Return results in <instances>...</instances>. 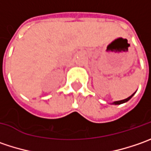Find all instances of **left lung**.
Segmentation results:
<instances>
[{"instance_id":"8db88e82","label":"left lung","mask_w":151,"mask_h":151,"mask_svg":"<svg viewBox=\"0 0 151 151\" xmlns=\"http://www.w3.org/2000/svg\"><path fill=\"white\" fill-rule=\"evenodd\" d=\"M136 92V91H135ZM135 92L134 93H133L130 96H129L128 98H126V99H124V100H120V101H113L112 104H114V105H119V104H122V103H124V102H127L128 101H129L131 98H132V96H134V94H135Z\"/></svg>"}]
</instances>
